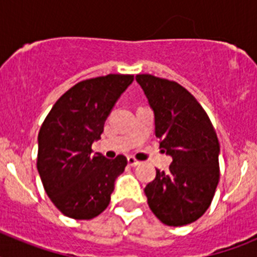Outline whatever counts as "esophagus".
Wrapping results in <instances>:
<instances>
[{
  "instance_id": "esophagus-1",
  "label": "esophagus",
  "mask_w": 257,
  "mask_h": 257,
  "mask_svg": "<svg viewBox=\"0 0 257 257\" xmlns=\"http://www.w3.org/2000/svg\"><path fill=\"white\" fill-rule=\"evenodd\" d=\"M127 162H128V165H130V166H133V167H135V166L140 165L139 161L136 160L135 157H133V156H130V157H128V158H127Z\"/></svg>"
}]
</instances>
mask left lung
<instances>
[{"label": "left lung", "instance_id": "8db88e82", "mask_svg": "<svg viewBox=\"0 0 257 257\" xmlns=\"http://www.w3.org/2000/svg\"><path fill=\"white\" fill-rule=\"evenodd\" d=\"M154 112L160 148L172 157L169 171L157 170L145 187L152 212L169 226L196 221L210 207L220 179V145L205 109L175 81L138 74Z\"/></svg>", "mask_w": 257, "mask_h": 257}]
</instances>
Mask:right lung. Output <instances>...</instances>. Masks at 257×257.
Returning <instances> with one entry per match:
<instances>
[{"label": "right lung", "instance_id": "add662e5", "mask_svg": "<svg viewBox=\"0 0 257 257\" xmlns=\"http://www.w3.org/2000/svg\"><path fill=\"white\" fill-rule=\"evenodd\" d=\"M131 74L81 81L54 104L38 133L37 170L45 192L63 215L90 220L110 202L115 179L127 160L92 154L118 97L133 83Z\"/></svg>", "mask_w": 257, "mask_h": 257}]
</instances>
